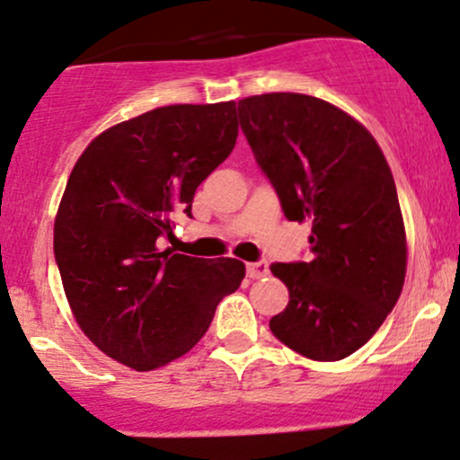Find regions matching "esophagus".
Masks as SVG:
<instances>
[{
	"instance_id": "obj_1",
	"label": "esophagus",
	"mask_w": 460,
	"mask_h": 460,
	"mask_svg": "<svg viewBox=\"0 0 460 460\" xmlns=\"http://www.w3.org/2000/svg\"><path fill=\"white\" fill-rule=\"evenodd\" d=\"M248 276L250 279H263V276L270 274V268L265 261H256V263H248Z\"/></svg>"
}]
</instances>
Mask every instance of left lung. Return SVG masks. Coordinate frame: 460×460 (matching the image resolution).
Masks as SVG:
<instances>
[{
  "mask_svg": "<svg viewBox=\"0 0 460 460\" xmlns=\"http://www.w3.org/2000/svg\"><path fill=\"white\" fill-rule=\"evenodd\" d=\"M239 122L285 217L311 221L309 261L270 268L289 289L271 333L309 359L349 358L382 327L406 279L386 157L349 113L305 93L243 98Z\"/></svg>",
  "mask_w": 460,
  "mask_h": 460,
  "instance_id": "obj_1",
  "label": "left lung"
}]
</instances>
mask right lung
<instances>
[{"label": "right lung", "mask_w": 460, "mask_h": 460, "mask_svg": "<svg viewBox=\"0 0 460 460\" xmlns=\"http://www.w3.org/2000/svg\"><path fill=\"white\" fill-rule=\"evenodd\" d=\"M239 136L234 102L169 105L120 122L74 164L57 221L54 259L74 318L116 362L164 367L195 347L245 265L160 250L171 212L190 217L197 186Z\"/></svg>", "instance_id": "obj_1"}]
</instances>
